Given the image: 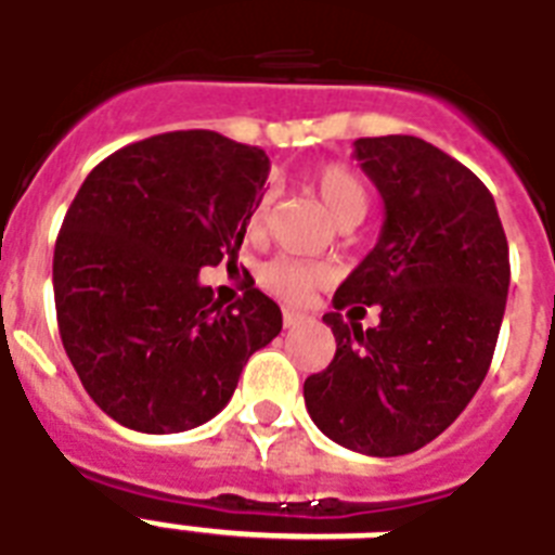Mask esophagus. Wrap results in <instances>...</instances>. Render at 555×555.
Listing matches in <instances>:
<instances>
[{
  "instance_id": "1",
  "label": "esophagus",
  "mask_w": 555,
  "mask_h": 555,
  "mask_svg": "<svg viewBox=\"0 0 555 555\" xmlns=\"http://www.w3.org/2000/svg\"><path fill=\"white\" fill-rule=\"evenodd\" d=\"M305 320V313L294 311V308H285V313H282V322H285V328H296L299 322Z\"/></svg>"
}]
</instances>
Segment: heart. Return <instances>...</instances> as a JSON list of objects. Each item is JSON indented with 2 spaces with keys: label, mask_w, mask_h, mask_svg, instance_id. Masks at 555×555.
Wrapping results in <instances>:
<instances>
[{
  "label": "heart",
  "mask_w": 555,
  "mask_h": 555,
  "mask_svg": "<svg viewBox=\"0 0 555 555\" xmlns=\"http://www.w3.org/2000/svg\"><path fill=\"white\" fill-rule=\"evenodd\" d=\"M311 190L317 192V198L322 201V207L328 209V216L343 224V221H360L369 207V192H365L363 181L343 164H328L320 167L308 178ZM264 216H268V198H261L247 216V230L253 235L261 233L264 227ZM261 287H268L270 294L282 296L287 302H305L311 291L322 282V270L311 261L287 259H270L264 268L259 270Z\"/></svg>",
  "instance_id": "1"
}]
</instances>
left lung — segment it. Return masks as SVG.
Segmentation results:
<instances>
[{"label": "left lung", "instance_id": "8db88e82", "mask_svg": "<svg viewBox=\"0 0 555 555\" xmlns=\"http://www.w3.org/2000/svg\"><path fill=\"white\" fill-rule=\"evenodd\" d=\"M354 158L383 198L374 250L322 322L337 354L305 379L311 421L334 443L395 457L426 447L473 400L499 343L509 250L481 178L412 134L360 138ZM380 308L363 330L341 311Z\"/></svg>", "mask_w": 555, "mask_h": 555}]
</instances>
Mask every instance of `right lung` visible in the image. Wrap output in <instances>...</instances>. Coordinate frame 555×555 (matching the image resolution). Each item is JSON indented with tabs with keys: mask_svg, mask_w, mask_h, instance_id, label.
I'll return each mask as SVG.
<instances>
[{
	"mask_svg": "<svg viewBox=\"0 0 555 555\" xmlns=\"http://www.w3.org/2000/svg\"><path fill=\"white\" fill-rule=\"evenodd\" d=\"M270 160L190 129L108 155L82 181L54 247L56 325L82 388L126 429L172 435L216 417L282 331L247 287L230 308L201 268L238 259Z\"/></svg>",
	"mask_w": 555,
	"mask_h": 555,
	"instance_id": "add662e5",
	"label": "right lung"
}]
</instances>
